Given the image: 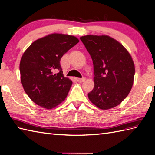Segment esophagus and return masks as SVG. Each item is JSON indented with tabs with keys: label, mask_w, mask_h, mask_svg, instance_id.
<instances>
[{
	"label": "esophagus",
	"mask_w": 155,
	"mask_h": 155,
	"mask_svg": "<svg viewBox=\"0 0 155 155\" xmlns=\"http://www.w3.org/2000/svg\"><path fill=\"white\" fill-rule=\"evenodd\" d=\"M76 80L78 81V82H80V83H81V82H84L85 80V78H76Z\"/></svg>",
	"instance_id": "1"
}]
</instances>
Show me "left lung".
<instances>
[{"label":"left lung","instance_id":"left-lung-1","mask_svg":"<svg viewBox=\"0 0 155 155\" xmlns=\"http://www.w3.org/2000/svg\"><path fill=\"white\" fill-rule=\"evenodd\" d=\"M80 40L94 64V88L89 99L98 108L115 107L124 100L132 88L135 64L121 43L107 35H86Z\"/></svg>","mask_w":155,"mask_h":155}]
</instances>
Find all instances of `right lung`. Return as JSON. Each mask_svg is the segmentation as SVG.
Wrapping results in <instances>:
<instances>
[{
  "mask_svg": "<svg viewBox=\"0 0 155 155\" xmlns=\"http://www.w3.org/2000/svg\"><path fill=\"white\" fill-rule=\"evenodd\" d=\"M78 42L74 36L54 33L34 41L24 52L20 80L26 94L38 105L51 109L66 99L72 81L63 75L60 60Z\"/></svg>",
  "mask_w": 155,
  "mask_h": 155,
  "instance_id": "1",
  "label": "right lung"
}]
</instances>
